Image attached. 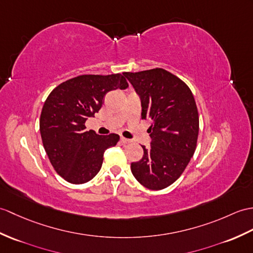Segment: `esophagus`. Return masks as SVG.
I'll return each instance as SVG.
<instances>
[{
  "instance_id": "obj_1",
  "label": "esophagus",
  "mask_w": 253,
  "mask_h": 253,
  "mask_svg": "<svg viewBox=\"0 0 253 253\" xmlns=\"http://www.w3.org/2000/svg\"><path fill=\"white\" fill-rule=\"evenodd\" d=\"M121 142L124 143V144H127V143H130L131 140H129V139H126V138H124V137H122V138H121Z\"/></svg>"
}]
</instances>
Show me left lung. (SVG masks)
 I'll list each match as a JSON object with an SVG mask.
<instances>
[{
	"instance_id": "8db88e82",
	"label": "left lung",
	"mask_w": 253,
	"mask_h": 253,
	"mask_svg": "<svg viewBox=\"0 0 253 253\" xmlns=\"http://www.w3.org/2000/svg\"><path fill=\"white\" fill-rule=\"evenodd\" d=\"M140 98L141 119L149 120L151 148L131 163V172L149 190L172 184L190 163L196 149L199 119L194 96L184 82L164 69L125 72Z\"/></svg>"
}]
</instances>
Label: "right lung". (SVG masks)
I'll use <instances>...</instances> for the list:
<instances>
[{"label": "right lung", "instance_id": "obj_1", "mask_svg": "<svg viewBox=\"0 0 253 253\" xmlns=\"http://www.w3.org/2000/svg\"><path fill=\"white\" fill-rule=\"evenodd\" d=\"M122 74L80 75L63 82L47 97L40 119L44 149L57 173L73 184L90 181L101 169L103 154L120 136L86 131L85 122L101 109L111 90L126 89Z\"/></svg>", "mask_w": 253, "mask_h": 253}]
</instances>
